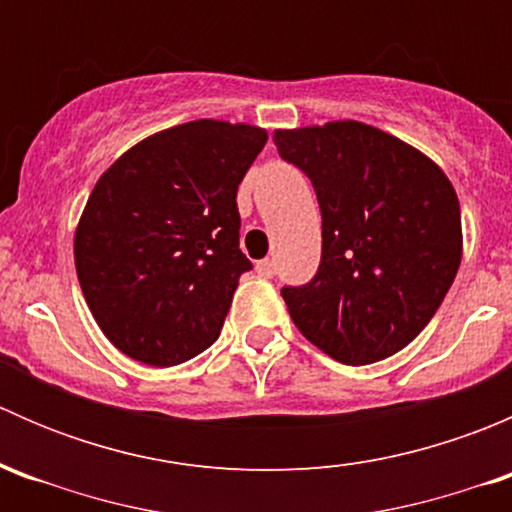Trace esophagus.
Listing matches in <instances>:
<instances>
[{"instance_id":"34e87169","label":"esophagus","mask_w":512,"mask_h":512,"mask_svg":"<svg viewBox=\"0 0 512 512\" xmlns=\"http://www.w3.org/2000/svg\"><path fill=\"white\" fill-rule=\"evenodd\" d=\"M275 272H277L275 260H260V262H257V275H260V277H267V280H270V277H275Z\"/></svg>"}]
</instances>
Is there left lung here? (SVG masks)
I'll return each instance as SVG.
<instances>
[{
	"label": "left lung",
	"mask_w": 512,
	"mask_h": 512,
	"mask_svg": "<svg viewBox=\"0 0 512 512\" xmlns=\"http://www.w3.org/2000/svg\"><path fill=\"white\" fill-rule=\"evenodd\" d=\"M314 185L322 260L307 285L282 287L299 332L349 366L401 352L431 322L461 265V205L441 168L359 121L275 131Z\"/></svg>",
	"instance_id": "left-lung-1"
}]
</instances>
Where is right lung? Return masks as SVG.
Instances as JSON below:
<instances>
[{
	"mask_svg": "<svg viewBox=\"0 0 512 512\" xmlns=\"http://www.w3.org/2000/svg\"><path fill=\"white\" fill-rule=\"evenodd\" d=\"M267 131L203 118L123 153L98 178L74 237L81 292L108 342L148 366L220 337L242 272L237 185Z\"/></svg>",
	"mask_w": 512,
	"mask_h": 512,
	"instance_id": "right-lung-1",
	"label": "right lung"
}]
</instances>
